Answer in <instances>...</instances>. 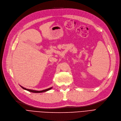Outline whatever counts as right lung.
<instances>
[{
	"label": "right lung",
	"mask_w": 121,
	"mask_h": 121,
	"mask_svg": "<svg viewBox=\"0 0 121 121\" xmlns=\"http://www.w3.org/2000/svg\"><path fill=\"white\" fill-rule=\"evenodd\" d=\"M20 87L23 88L24 90H27L29 92H32V93H43V92H47L49 90H51V89L53 88L52 87H50L49 88H48V89H45V90H41V91H37V90H32V89H26L25 88H24L23 87H22L21 86H20Z\"/></svg>",
	"instance_id": "right-lung-1"
}]
</instances>
